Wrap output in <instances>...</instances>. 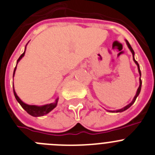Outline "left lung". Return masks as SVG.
Instances as JSON below:
<instances>
[{"label": "left lung", "mask_w": 155, "mask_h": 155, "mask_svg": "<svg viewBox=\"0 0 155 155\" xmlns=\"http://www.w3.org/2000/svg\"><path fill=\"white\" fill-rule=\"evenodd\" d=\"M126 43H127V46H128L129 49L130 50V51H131V53H132V54H133V60H134V61L135 62V64H136L137 65V68H138V71H139V74H140V85H139V87H138V89H137V93H136V95H135V96H134V99H133V101H131V102H130V104H129L128 105L125 106V107H123V108H121V109H120V110H113V111H111V112H121V111H124V110H127V108H129V107H130V106L132 105L134 103V101H135L136 98H137V96H138V95H139V94H140V88H141V84H142V81H141V80H140V75H141V73H140V68H139V64H138V63H137V62L136 61H135V59H134V50L132 49V48H131V46H130V44H129V42L127 41H126Z\"/></svg>", "instance_id": "1"}]
</instances>
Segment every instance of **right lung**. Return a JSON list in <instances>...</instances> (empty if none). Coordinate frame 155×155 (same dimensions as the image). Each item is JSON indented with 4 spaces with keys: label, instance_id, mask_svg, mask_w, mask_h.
Returning <instances> with one entry per match:
<instances>
[{
    "label": "right lung",
    "instance_id": "right-lung-1",
    "mask_svg": "<svg viewBox=\"0 0 155 155\" xmlns=\"http://www.w3.org/2000/svg\"><path fill=\"white\" fill-rule=\"evenodd\" d=\"M25 51L20 56V58L18 59V61H17V64L18 62L21 60L22 57H24L25 55ZM17 67V66H16ZM16 67L15 68V71H14V75H15V70H16ZM13 90H14V94H15V98L16 100L19 102V104H21V107L25 109L27 112H28L29 114H31V116H34V117H40V116H44L47 114L49 113L51 110H53L55 107L57 106V104H58V99H57L56 101L54 103H51V104H46V105H44V106H41V107H38V106H35V105H28L27 104H25L21 99L18 97V96L17 95L16 92L15 91V89L13 87Z\"/></svg>",
    "mask_w": 155,
    "mask_h": 155
}]
</instances>
